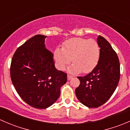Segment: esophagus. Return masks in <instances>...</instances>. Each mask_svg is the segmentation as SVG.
<instances>
[{
  "mask_svg": "<svg viewBox=\"0 0 130 130\" xmlns=\"http://www.w3.org/2000/svg\"><path fill=\"white\" fill-rule=\"evenodd\" d=\"M72 78H73L72 76L70 75H67V80H71Z\"/></svg>",
  "mask_w": 130,
  "mask_h": 130,
  "instance_id": "obj_1",
  "label": "esophagus"
}]
</instances>
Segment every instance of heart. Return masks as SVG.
Wrapping results in <instances>:
<instances>
[{
	"label": "heart",
	"mask_w": 130,
	"mask_h": 130,
	"mask_svg": "<svg viewBox=\"0 0 130 130\" xmlns=\"http://www.w3.org/2000/svg\"><path fill=\"white\" fill-rule=\"evenodd\" d=\"M100 57V48L94 40L75 38L58 47L54 51V58L57 67L63 70L72 60L73 63L69 71L72 73H89L98 65Z\"/></svg>",
	"instance_id": "b5f03b06"
}]
</instances>
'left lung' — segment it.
I'll use <instances>...</instances> for the list:
<instances>
[{
  "label": "left lung",
  "instance_id": "8db88e82",
  "mask_svg": "<svg viewBox=\"0 0 130 130\" xmlns=\"http://www.w3.org/2000/svg\"><path fill=\"white\" fill-rule=\"evenodd\" d=\"M100 48L99 62L91 72L78 77L80 85L75 89L77 99L88 107L104 104L116 90L120 78V65L117 54L103 36L97 39Z\"/></svg>",
  "mask_w": 130,
  "mask_h": 130
}]
</instances>
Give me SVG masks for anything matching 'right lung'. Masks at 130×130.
<instances>
[{
  "label": "right lung",
  "mask_w": 130,
  "mask_h": 130,
  "mask_svg": "<svg viewBox=\"0 0 130 130\" xmlns=\"http://www.w3.org/2000/svg\"><path fill=\"white\" fill-rule=\"evenodd\" d=\"M47 36L37 35L17 49L12 59L10 78L19 96L35 108L46 109L60 95L67 74L55 67L53 54L46 49Z\"/></svg>",
  "instance_id": "obj_1"
}]
</instances>
